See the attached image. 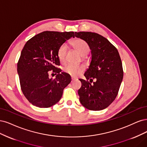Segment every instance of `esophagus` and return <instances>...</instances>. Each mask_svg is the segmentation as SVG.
<instances>
[{"instance_id":"34e87169","label":"esophagus","mask_w":147,"mask_h":147,"mask_svg":"<svg viewBox=\"0 0 147 147\" xmlns=\"http://www.w3.org/2000/svg\"><path fill=\"white\" fill-rule=\"evenodd\" d=\"M77 80V79L74 78H71V82H73V81H74V80Z\"/></svg>"}]
</instances>
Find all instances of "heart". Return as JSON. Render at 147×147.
I'll return each instance as SVG.
<instances>
[{
	"instance_id": "1",
	"label": "heart",
	"mask_w": 147,
	"mask_h": 147,
	"mask_svg": "<svg viewBox=\"0 0 147 147\" xmlns=\"http://www.w3.org/2000/svg\"><path fill=\"white\" fill-rule=\"evenodd\" d=\"M71 45L82 56H86L88 54L90 48L88 44L84 40L82 39H76L71 42ZM67 53V45H61L57 51V57L61 63H65ZM63 70L66 73L68 74L71 76L77 77L84 71L85 67L80 65H75L73 64H68L64 68Z\"/></svg>"
}]
</instances>
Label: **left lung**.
Instances as JSON below:
<instances>
[{"instance_id": "8db88e82", "label": "left lung", "mask_w": 147, "mask_h": 147, "mask_svg": "<svg viewBox=\"0 0 147 147\" xmlns=\"http://www.w3.org/2000/svg\"><path fill=\"white\" fill-rule=\"evenodd\" d=\"M75 36L87 42L92 54L84 73L90 82L79 79L82 83L78 90L80 102L89 110L105 109L115 100L123 78L119 53L109 41L96 33L75 32Z\"/></svg>"}]
</instances>
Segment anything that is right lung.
<instances>
[{"label": "right lung", "instance_id": "obj_1", "mask_svg": "<svg viewBox=\"0 0 147 147\" xmlns=\"http://www.w3.org/2000/svg\"><path fill=\"white\" fill-rule=\"evenodd\" d=\"M74 38L73 32H41L27 41L18 63V73L24 95L32 105L47 108L57 103L63 89L71 81L70 75L58 68L59 47ZM58 74L49 78V71Z\"/></svg>", "mask_w": 147, "mask_h": 147}]
</instances>
